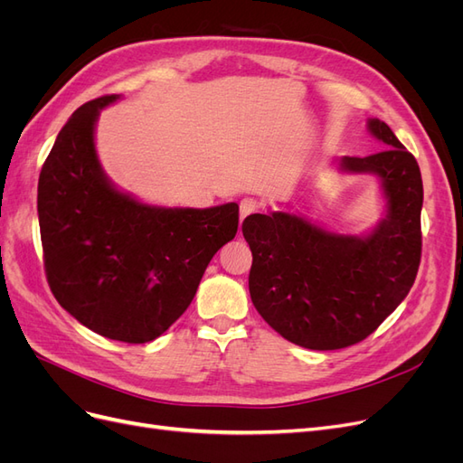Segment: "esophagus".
I'll list each match as a JSON object with an SVG mask.
<instances>
[{
    "label": "esophagus",
    "mask_w": 463,
    "mask_h": 463,
    "mask_svg": "<svg viewBox=\"0 0 463 463\" xmlns=\"http://www.w3.org/2000/svg\"><path fill=\"white\" fill-rule=\"evenodd\" d=\"M257 210H259V203H257V201H253V199H243V201L240 203V220L243 222L247 216L255 214Z\"/></svg>",
    "instance_id": "34e87169"
}]
</instances>
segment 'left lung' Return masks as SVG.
<instances>
[{
    "mask_svg": "<svg viewBox=\"0 0 463 463\" xmlns=\"http://www.w3.org/2000/svg\"><path fill=\"white\" fill-rule=\"evenodd\" d=\"M384 145L365 158L344 156V174L378 179L384 216L365 235H344L289 210L243 220L253 266L249 293L259 315L307 349L365 340L408 296L421 260L423 181L413 154L388 125L367 119Z\"/></svg>",
    "mask_w": 463,
    "mask_h": 463,
    "instance_id": "left-lung-1",
    "label": "left lung"
}]
</instances>
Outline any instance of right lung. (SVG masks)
<instances>
[{"mask_svg": "<svg viewBox=\"0 0 463 463\" xmlns=\"http://www.w3.org/2000/svg\"><path fill=\"white\" fill-rule=\"evenodd\" d=\"M82 104L52 146L38 179V222L53 298L82 326L145 344L185 313L208 262L237 233L240 206L165 208L118 189L96 152L100 109Z\"/></svg>", "mask_w": 463, "mask_h": 463, "instance_id": "1", "label": "right lung"}]
</instances>
